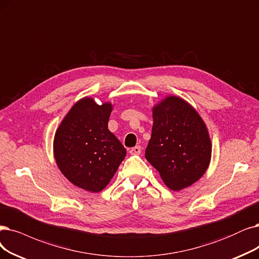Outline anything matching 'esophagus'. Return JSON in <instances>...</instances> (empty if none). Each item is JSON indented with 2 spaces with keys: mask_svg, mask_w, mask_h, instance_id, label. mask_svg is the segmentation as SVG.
<instances>
[{
  "mask_svg": "<svg viewBox=\"0 0 259 259\" xmlns=\"http://www.w3.org/2000/svg\"><path fill=\"white\" fill-rule=\"evenodd\" d=\"M130 153H131L132 155H138V154H140V153H141V147H140V146H136V147L132 148V149L130 150Z\"/></svg>",
  "mask_w": 259,
  "mask_h": 259,
  "instance_id": "obj_1",
  "label": "esophagus"
}]
</instances>
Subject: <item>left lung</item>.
Wrapping results in <instances>:
<instances>
[{
	"label": "left lung",
	"mask_w": 259,
	"mask_h": 259,
	"mask_svg": "<svg viewBox=\"0 0 259 259\" xmlns=\"http://www.w3.org/2000/svg\"><path fill=\"white\" fill-rule=\"evenodd\" d=\"M153 121L147 160L171 190L189 187L203 177L211 158L204 121L187 102L173 96L153 107Z\"/></svg>",
	"instance_id": "left-lung-1"
}]
</instances>
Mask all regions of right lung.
Listing matches in <instances>:
<instances>
[{"label": "right lung", "instance_id": "obj_1", "mask_svg": "<svg viewBox=\"0 0 259 259\" xmlns=\"http://www.w3.org/2000/svg\"><path fill=\"white\" fill-rule=\"evenodd\" d=\"M112 105H98L94 99L76 102L61 121L54 137V156L59 170L77 187L100 192L126 155L122 143L108 130Z\"/></svg>", "mask_w": 259, "mask_h": 259}]
</instances>
